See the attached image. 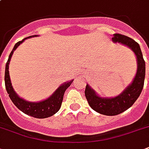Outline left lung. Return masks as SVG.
Masks as SVG:
<instances>
[{
  "instance_id": "obj_1",
  "label": "left lung",
  "mask_w": 149,
  "mask_h": 149,
  "mask_svg": "<svg viewBox=\"0 0 149 149\" xmlns=\"http://www.w3.org/2000/svg\"><path fill=\"white\" fill-rule=\"evenodd\" d=\"M112 40L131 48L138 60V70L132 84L121 94L113 98H101L86 85L85 96L91 108L98 113L107 116H113L122 113L131 107L141 94L146 77V63L139 43L134 39L121 34H113Z\"/></svg>"
}]
</instances>
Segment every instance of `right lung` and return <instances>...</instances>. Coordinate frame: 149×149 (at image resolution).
I'll list each match as a JSON object with an SVG mask.
<instances>
[{"label":"right lung","instance_id":"obj_1","mask_svg":"<svg viewBox=\"0 0 149 149\" xmlns=\"http://www.w3.org/2000/svg\"><path fill=\"white\" fill-rule=\"evenodd\" d=\"M30 37H31V36H30ZM30 37H28V38H30ZM24 39L25 38H24L23 40L17 42L15 44V47H14L11 52L10 53V56L8 57V62L6 63L5 73H4V81H5L6 90H7V92L9 94V97H10V100L14 103V104L19 109L20 111H22L23 113L36 118H49V117H51L53 114H55L56 112H58V110L60 109L65 90L71 85L73 80H71L70 82L66 83L65 84H63L62 86H59L56 90V92L49 98H48L47 100H45L43 101L38 102V103H32V102L25 101L22 98H20L13 90V87L11 86V83H10V80L8 68H9V63H10V58L12 56L13 52L21 43L24 42Z\"/></svg>","mask_w":149,"mask_h":149}]
</instances>
